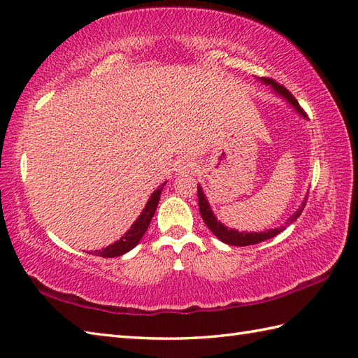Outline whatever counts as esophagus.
<instances>
[{"label":"esophagus","mask_w":358,"mask_h":358,"mask_svg":"<svg viewBox=\"0 0 358 358\" xmlns=\"http://www.w3.org/2000/svg\"><path fill=\"white\" fill-rule=\"evenodd\" d=\"M195 169V163L192 159H180L177 163V172L178 173H189V172H194Z\"/></svg>","instance_id":"obj_1"}]
</instances>
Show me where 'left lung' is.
<instances>
[{"instance_id":"obj_1","label":"left lung","mask_w":358,"mask_h":358,"mask_svg":"<svg viewBox=\"0 0 358 358\" xmlns=\"http://www.w3.org/2000/svg\"><path fill=\"white\" fill-rule=\"evenodd\" d=\"M263 83H266V85L268 86H271L272 89H273V92L275 94H278L281 98H285V100L292 106V108L300 113L301 117H308L306 115V112L301 109V106L299 104V101L295 100L294 98V95L289 92V90L285 87V86H281V85H278V83L275 81V80H272V78H264V77H262L260 78ZM199 194V206H200V214H201V217H203V222L206 223V226L209 227L210 229V232L215 235V237L218 238V240H222L223 243H226V245H231V246H249V245H257V243H262V241H264V240H269V238H272V237H275L277 234H280L281 231L285 229L283 226L281 227H277V229H269V231H266V232H238V231H235V229H227V226H224L223 223H220L218 220L215 218V215H214V212H212V209H210V206H209V203H208V200H206V196H204V194H203V191H201V186H199V191H196ZM306 200H308V196H306ZM306 200L301 203V206L296 209V212H294V215H291V218L287 220V223L286 224H291V223H294L296 218L300 217V214L303 212V209H305V206H306Z\"/></svg>"}]
</instances>
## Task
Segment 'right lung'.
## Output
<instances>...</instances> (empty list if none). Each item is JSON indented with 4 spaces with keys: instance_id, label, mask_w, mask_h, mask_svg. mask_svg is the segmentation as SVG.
<instances>
[{
    "instance_id": "1",
    "label": "right lung",
    "mask_w": 358,
    "mask_h": 358,
    "mask_svg": "<svg viewBox=\"0 0 358 358\" xmlns=\"http://www.w3.org/2000/svg\"><path fill=\"white\" fill-rule=\"evenodd\" d=\"M166 185L164 183L159 186L157 191L150 195V199L146 204V208L143 209L141 215L135 220V223L131 226V229H129L123 237H121L118 241L113 243V245L104 248L103 250H95V252H89L92 255H98V257H104V258H110V257H120L129 250L134 249L136 245H138V241L141 240V237L144 235V232L148 231V227L150 224V220L154 217L157 206H158V200H159V194H162L163 187Z\"/></svg>"
}]
</instances>
